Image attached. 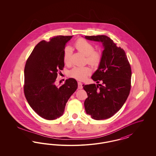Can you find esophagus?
<instances>
[{
    "mask_svg": "<svg viewBox=\"0 0 156 156\" xmlns=\"http://www.w3.org/2000/svg\"><path fill=\"white\" fill-rule=\"evenodd\" d=\"M78 88L79 89H81L83 88L82 83L81 82H78Z\"/></svg>",
    "mask_w": 156,
    "mask_h": 156,
    "instance_id": "obj_1",
    "label": "esophagus"
}]
</instances>
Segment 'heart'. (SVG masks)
I'll list each match as a JSON object with an SVG mask.
<instances>
[{"label": "heart", "mask_w": 156, "mask_h": 156, "mask_svg": "<svg viewBox=\"0 0 156 156\" xmlns=\"http://www.w3.org/2000/svg\"><path fill=\"white\" fill-rule=\"evenodd\" d=\"M75 47L87 57V62L92 66H98L102 60V53L95 50L94 45L84 38L78 39L74 44ZM72 50L70 47H66L64 50L63 60L65 64L71 62ZM91 73V69L88 67H75L69 72V76L76 80L82 81Z\"/></svg>", "instance_id": "1"}]
</instances>
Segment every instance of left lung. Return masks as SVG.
<instances>
[{"label":"left lung","mask_w":156,"mask_h":156,"mask_svg":"<svg viewBox=\"0 0 156 156\" xmlns=\"http://www.w3.org/2000/svg\"><path fill=\"white\" fill-rule=\"evenodd\" d=\"M85 38L101 42L104 47L98 69L91 77L98 84L82 85L88 95L84 102L85 111L95 120L108 119L121 109L129 95L130 65L124 50L109 37L99 35Z\"/></svg>","instance_id":"obj_1"}]
</instances>
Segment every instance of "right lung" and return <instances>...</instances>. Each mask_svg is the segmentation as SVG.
<instances>
[{"mask_svg":"<svg viewBox=\"0 0 156 156\" xmlns=\"http://www.w3.org/2000/svg\"><path fill=\"white\" fill-rule=\"evenodd\" d=\"M73 36H57L37 44L24 68V93L30 107L40 117L55 120L63 115L66 103L78 88L74 78L58 87V72L64 67L63 53Z\"/></svg>","mask_w":156,"mask_h":156,"instance_id":"obj_1","label":"right lung"}]
</instances>
